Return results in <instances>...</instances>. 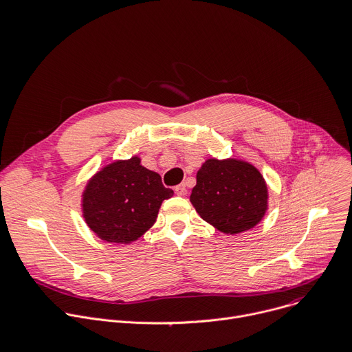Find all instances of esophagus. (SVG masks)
<instances>
[{"label": "esophagus", "instance_id": "1", "mask_svg": "<svg viewBox=\"0 0 352 352\" xmlns=\"http://www.w3.org/2000/svg\"><path fill=\"white\" fill-rule=\"evenodd\" d=\"M175 191H176L177 196H186V194H187V188H186V184H184V183H182V184L176 186V187H175Z\"/></svg>", "mask_w": 352, "mask_h": 352}]
</instances>
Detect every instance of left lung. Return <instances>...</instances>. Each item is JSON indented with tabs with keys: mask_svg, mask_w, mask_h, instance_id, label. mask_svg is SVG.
I'll return each mask as SVG.
<instances>
[{
	"mask_svg": "<svg viewBox=\"0 0 352 352\" xmlns=\"http://www.w3.org/2000/svg\"><path fill=\"white\" fill-rule=\"evenodd\" d=\"M267 184L249 162L207 160L197 172L190 201L199 215L226 235H236L254 228L268 204Z\"/></svg>",
	"mask_w": 352,
	"mask_h": 352,
	"instance_id": "left-lung-1",
	"label": "left lung"
}]
</instances>
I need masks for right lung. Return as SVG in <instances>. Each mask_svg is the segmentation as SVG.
<instances>
[{
	"label": "right lung",
	"instance_id": "obj_1",
	"mask_svg": "<svg viewBox=\"0 0 352 352\" xmlns=\"http://www.w3.org/2000/svg\"><path fill=\"white\" fill-rule=\"evenodd\" d=\"M173 196L161 176L141 165L138 156L106 165L82 192V215L98 238L129 245L155 223L161 204Z\"/></svg>",
	"mask_w": 352,
	"mask_h": 352
}]
</instances>
